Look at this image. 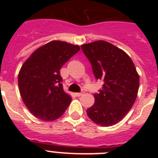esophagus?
Returning a JSON list of instances; mask_svg holds the SVG:
<instances>
[{"label": "esophagus", "instance_id": "esophagus-1", "mask_svg": "<svg viewBox=\"0 0 158 158\" xmlns=\"http://www.w3.org/2000/svg\"><path fill=\"white\" fill-rule=\"evenodd\" d=\"M83 93H75V95H76V96H78V97H79V96H82V95H83Z\"/></svg>", "mask_w": 158, "mask_h": 158}]
</instances>
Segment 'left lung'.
Returning a JSON list of instances; mask_svg holds the SVG:
<instances>
[{
  "label": "left lung",
  "instance_id": "8db88e82",
  "mask_svg": "<svg viewBox=\"0 0 158 158\" xmlns=\"http://www.w3.org/2000/svg\"><path fill=\"white\" fill-rule=\"evenodd\" d=\"M81 49L92 65L96 80L104 85L94 94L95 103L87 115L102 127L115 125L131 110L139 88V75L127 53L103 40L83 44Z\"/></svg>",
  "mask_w": 158,
  "mask_h": 158
}]
</instances>
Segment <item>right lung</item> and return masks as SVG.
Listing matches in <instances>:
<instances>
[{"label": "right lung", "instance_id": "obj_1", "mask_svg": "<svg viewBox=\"0 0 158 158\" xmlns=\"http://www.w3.org/2000/svg\"><path fill=\"white\" fill-rule=\"evenodd\" d=\"M66 42H49L38 48L25 61L18 75L19 93L32 115L43 121L59 118L70 104L65 93L60 69L80 51Z\"/></svg>", "mask_w": 158, "mask_h": 158}]
</instances>
